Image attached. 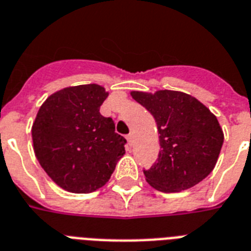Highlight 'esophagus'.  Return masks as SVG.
I'll list each match as a JSON object with an SVG mask.
<instances>
[{"mask_svg": "<svg viewBox=\"0 0 251 251\" xmlns=\"http://www.w3.org/2000/svg\"><path fill=\"white\" fill-rule=\"evenodd\" d=\"M126 139H127V143L132 146V134H129V135L126 136Z\"/></svg>", "mask_w": 251, "mask_h": 251, "instance_id": "obj_1", "label": "esophagus"}]
</instances>
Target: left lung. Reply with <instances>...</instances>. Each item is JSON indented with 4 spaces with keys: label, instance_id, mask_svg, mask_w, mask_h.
Segmentation results:
<instances>
[{
    "label": "left lung",
    "instance_id": "8db88e82",
    "mask_svg": "<svg viewBox=\"0 0 251 251\" xmlns=\"http://www.w3.org/2000/svg\"><path fill=\"white\" fill-rule=\"evenodd\" d=\"M130 94L153 116L160 134L157 162L144 170L148 184L161 192H180L206 178L217 165L225 140L210 109L182 91Z\"/></svg>",
    "mask_w": 251,
    "mask_h": 251
}]
</instances>
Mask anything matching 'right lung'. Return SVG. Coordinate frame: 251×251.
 <instances>
[{"label":"right lung","mask_w":251,"mask_h":251,"mask_svg":"<svg viewBox=\"0 0 251 251\" xmlns=\"http://www.w3.org/2000/svg\"><path fill=\"white\" fill-rule=\"evenodd\" d=\"M108 91L89 83L64 87L42 103L32 125L33 151L60 188L90 193L101 188L125 154L126 139L99 108Z\"/></svg>","instance_id":"right-lung-1"}]
</instances>
